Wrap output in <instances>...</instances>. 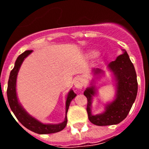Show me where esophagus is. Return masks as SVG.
Instances as JSON below:
<instances>
[{
  "label": "esophagus",
  "mask_w": 149,
  "mask_h": 149,
  "mask_svg": "<svg viewBox=\"0 0 149 149\" xmlns=\"http://www.w3.org/2000/svg\"><path fill=\"white\" fill-rule=\"evenodd\" d=\"M74 85L77 89H81L84 86V81L83 79L80 77H77L74 80Z\"/></svg>",
  "instance_id": "obj_1"
}]
</instances>
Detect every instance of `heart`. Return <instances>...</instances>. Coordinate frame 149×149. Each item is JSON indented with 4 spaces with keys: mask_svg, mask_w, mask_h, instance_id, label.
I'll use <instances>...</instances> for the list:
<instances>
[{
    "mask_svg": "<svg viewBox=\"0 0 149 149\" xmlns=\"http://www.w3.org/2000/svg\"><path fill=\"white\" fill-rule=\"evenodd\" d=\"M93 54V53H92V54Z\"/></svg>",
    "mask_w": 149,
    "mask_h": 149,
    "instance_id": "obj_1",
    "label": "heart"
}]
</instances>
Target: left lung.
<instances>
[{"label": "left lung", "instance_id": "obj_1", "mask_svg": "<svg viewBox=\"0 0 149 149\" xmlns=\"http://www.w3.org/2000/svg\"><path fill=\"white\" fill-rule=\"evenodd\" d=\"M108 67L113 72L117 81L116 98L111 104L107 105L104 113L94 116L91 113L92 98L95 93L94 86L87 88L84 93L87 98L86 111L89 120L98 126L116 125L123 121L131 110L137 95L136 71L125 51L115 61H112ZM93 72L96 74L101 73V70L96 68L93 69Z\"/></svg>", "mask_w": 149, "mask_h": 149}]
</instances>
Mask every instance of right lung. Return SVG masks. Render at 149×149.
Here are the masks:
<instances>
[{
    "instance_id": "1",
    "label": "right lung",
    "mask_w": 149,
    "mask_h": 149,
    "mask_svg": "<svg viewBox=\"0 0 149 149\" xmlns=\"http://www.w3.org/2000/svg\"><path fill=\"white\" fill-rule=\"evenodd\" d=\"M32 51H26L22 54L18 56L15 63V66L13 68V70L10 72V75L8 81V86L6 90L7 94V99L9 102V105L19 122L22 124V125L24 126L26 128L29 129L30 131L39 134H54V133L59 132L65 128L67 124V112L68 110V107L70 105L71 101L77 95L74 93L73 90H71L67 95L66 102H65V118L64 122L57 125H48V124H43L39 122L33 117L29 115L23 107L18 103V98L16 95V78L17 74L19 71L21 65L24 58L27 57Z\"/></svg>"
}]
</instances>
